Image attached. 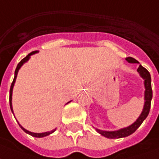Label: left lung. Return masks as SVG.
Here are the masks:
<instances>
[{"label":"left lung","instance_id":"obj_1","mask_svg":"<svg viewBox=\"0 0 159 159\" xmlns=\"http://www.w3.org/2000/svg\"><path fill=\"white\" fill-rule=\"evenodd\" d=\"M126 60L128 63L132 64H139L136 59H134V57H126ZM138 72L139 73V75L143 79L145 80L144 84H145V105L144 108L142 111L141 114L139 115V117L137 119V120L133 123L131 126L122 128V129L117 130V131H102V130L96 129L99 134L103 135L104 137L108 138V139H119V138H124L126 136H129L132 134H134V132L139 127V126L142 124V122L144 121L145 118L148 116L151 108V102L152 98V79H151V75L149 71L144 68L142 65H139L138 68Z\"/></svg>","mask_w":159,"mask_h":159}]
</instances>
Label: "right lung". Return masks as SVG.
Returning <instances> with one entry per match:
<instances>
[{
	"mask_svg": "<svg viewBox=\"0 0 159 159\" xmlns=\"http://www.w3.org/2000/svg\"><path fill=\"white\" fill-rule=\"evenodd\" d=\"M38 52L37 51H35V52H32L31 53H29L27 56L25 57H24L23 59H22L19 64H18L17 67H16V70H15V71H14V81H13V83H12V84H11V87H10V95H9V103H10V108H11V111L13 112V107H12V93H13V88H14V83H15V80H16V77H17V74H18V71H19V70L20 69V67H21L23 64H25V62H27V61L29 60L30 57H31V55H33V54H35V53H37ZM14 113V112H13ZM20 125V124H19ZM20 126L21 127V129L25 132V133H26V134H30V135H32V136H33V137H37V138H42V137H45V136H47V135H49V134H52L53 132L55 131L56 129L52 130V131H51V132H45V133H41V134H36V133H32V132H29V131H27L26 129H25L24 127H22L20 125Z\"/></svg>",
	"mask_w": 159,
	"mask_h": 159,
	"instance_id": "1",
	"label": "right lung"
}]
</instances>
